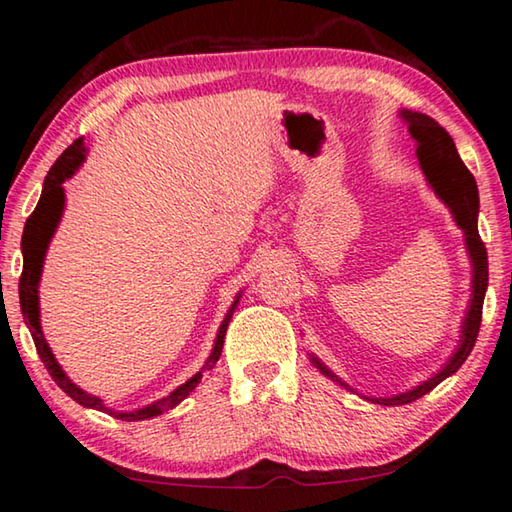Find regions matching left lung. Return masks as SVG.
<instances>
[{
  "instance_id": "1",
  "label": "left lung",
  "mask_w": 512,
  "mask_h": 512,
  "mask_svg": "<svg viewBox=\"0 0 512 512\" xmlns=\"http://www.w3.org/2000/svg\"><path fill=\"white\" fill-rule=\"evenodd\" d=\"M399 117L408 127L410 138L415 140L417 161H420V167L426 181H429L431 190L438 195L442 204L449 208L451 215H454V222L458 229L465 233V249H467L469 263H472V297H469L465 320H463V326H460L458 347L447 363L440 367V372H435L431 379L422 381L420 385H415V388L401 392V395L363 397L367 401H372V404H381V406L410 404V401L420 399L426 395V392H431L435 385L445 381L447 376L458 372V367L467 360L469 351L474 349L476 335H479V326H481L485 290H488V251H485V245L479 236V188H476L474 177L469 174L465 163L460 161L454 140H451L449 133L442 129L433 117L424 113L406 111V108H401ZM308 358H311V363L324 376H329L331 381L342 385V388L351 390L349 385L342 379H338V376H335L320 358L313 354H308Z\"/></svg>"
}]
</instances>
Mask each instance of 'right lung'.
Wrapping results in <instances>:
<instances>
[{
  "label": "right lung",
  "mask_w": 512,
  "mask_h": 512,
  "mask_svg": "<svg viewBox=\"0 0 512 512\" xmlns=\"http://www.w3.org/2000/svg\"><path fill=\"white\" fill-rule=\"evenodd\" d=\"M83 161H86V147H83V138H79V140H74L61 156H58V161L52 165V170L47 172L45 183H43V195H40V199H38L36 211L29 215L27 224H24V233H22V261L24 263H22V276H20V308H22L24 322H27L29 331H31L33 345H36L40 358H43L49 376H52L58 388H61L65 395H70L83 408L102 410V413L113 415V417H117V420H124V422L149 420V417H158V415H163L165 410L179 406L181 401L197 388V383L201 381V374H204V370H211L217 360H220L226 326H229L233 311L238 308L242 292H238L236 299H233V304L229 311H226L220 329H217L215 345L211 349V356L206 358V365L201 367V372L190 376L186 383H181L179 388L172 390L167 397L156 399V401H152V404L142 406L138 410H129L127 413V410H115L111 406H106L104 399L88 395V392H83L77 383H72L70 376H67L63 372V367L58 365V360L52 354V347L47 345V340L43 335V326H40L38 286H40V276H43V263L47 256V247H49V242H52L54 233L58 229V222H61L63 211H65L63 183L74 177V172L79 170Z\"/></svg>",
  "instance_id": "add662e5"
}]
</instances>
